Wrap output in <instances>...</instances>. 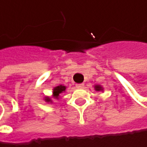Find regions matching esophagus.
I'll use <instances>...</instances> for the list:
<instances>
[{
    "label": "esophagus",
    "instance_id": "1",
    "mask_svg": "<svg viewBox=\"0 0 147 147\" xmlns=\"http://www.w3.org/2000/svg\"><path fill=\"white\" fill-rule=\"evenodd\" d=\"M84 84H77L76 85V87L77 88H82L84 87Z\"/></svg>",
    "mask_w": 147,
    "mask_h": 147
}]
</instances>
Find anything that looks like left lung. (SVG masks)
<instances>
[{
    "instance_id": "8db88e82",
    "label": "left lung",
    "mask_w": 147,
    "mask_h": 147,
    "mask_svg": "<svg viewBox=\"0 0 147 147\" xmlns=\"http://www.w3.org/2000/svg\"><path fill=\"white\" fill-rule=\"evenodd\" d=\"M94 88L96 92H104V88L100 84H95Z\"/></svg>"
}]
</instances>
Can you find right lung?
Listing matches in <instances>:
<instances>
[{"instance_id":"add662e5","label":"right lung","mask_w":147,"mask_h":147,"mask_svg":"<svg viewBox=\"0 0 147 147\" xmlns=\"http://www.w3.org/2000/svg\"><path fill=\"white\" fill-rule=\"evenodd\" d=\"M66 88H67V87L64 86V85H63V84L59 85V86L55 87V88H53L52 96H51H51H45L44 100L46 101V102L52 104L53 103L52 98L59 100V96H60V94H62L63 92H65Z\"/></svg>"}]
</instances>
